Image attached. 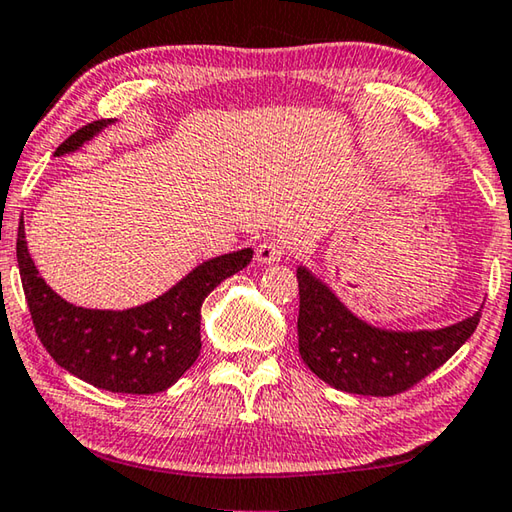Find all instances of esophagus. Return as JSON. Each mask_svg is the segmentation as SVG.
I'll use <instances>...</instances> for the list:
<instances>
[{
	"instance_id": "1",
	"label": "esophagus",
	"mask_w": 512,
	"mask_h": 512,
	"mask_svg": "<svg viewBox=\"0 0 512 512\" xmlns=\"http://www.w3.org/2000/svg\"><path fill=\"white\" fill-rule=\"evenodd\" d=\"M282 257H284V244H282L280 239H266V241H262V244L257 246L255 259H257L259 264L271 266V264L282 262Z\"/></svg>"
}]
</instances>
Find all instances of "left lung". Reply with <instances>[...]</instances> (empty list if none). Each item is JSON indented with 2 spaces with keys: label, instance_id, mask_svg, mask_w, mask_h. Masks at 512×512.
Returning a JSON list of instances; mask_svg holds the SVG:
<instances>
[{
  "label": "left lung",
  "instance_id": "left-lung-1",
  "mask_svg": "<svg viewBox=\"0 0 512 512\" xmlns=\"http://www.w3.org/2000/svg\"><path fill=\"white\" fill-rule=\"evenodd\" d=\"M298 350L336 391L388 397L418 384L474 334L481 309L438 329H388L354 314L309 266H298Z\"/></svg>",
  "mask_w": 512,
  "mask_h": 512
}]
</instances>
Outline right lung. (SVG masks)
<instances>
[{"mask_svg":"<svg viewBox=\"0 0 512 512\" xmlns=\"http://www.w3.org/2000/svg\"><path fill=\"white\" fill-rule=\"evenodd\" d=\"M117 119H101L58 146L76 153ZM253 259V248L205 259L155 300L131 309H85L58 296L29 255L24 219L17 228V266L33 325L60 368L110 393L153 395L194 366L201 354L203 300Z\"/></svg>","mask_w":512,"mask_h":512,"instance_id":"obj_1","label":"right lung"}]
</instances>
